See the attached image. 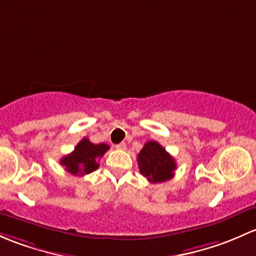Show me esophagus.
I'll return each mask as SVG.
<instances>
[{
  "instance_id": "34e87169",
  "label": "esophagus",
  "mask_w": 256,
  "mask_h": 256,
  "mask_svg": "<svg viewBox=\"0 0 256 256\" xmlns=\"http://www.w3.org/2000/svg\"><path fill=\"white\" fill-rule=\"evenodd\" d=\"M116 149L126 150V149H127V146H126V143H120V144H117V146H116Z\"/></svg>"
}]
</instances>
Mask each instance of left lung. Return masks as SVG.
<instances>
[{"mask_svg":"<svg viewBox=\"0 0 256 256\" xmlns=\"http://www.w3.org/2000/svg\"><path fill=\"white\" fill-rule=\"evenodd\" d=\"M139 171L152 184L164 182L174 176L175 159L158 142L150 140L144 144L138 154Z\"/></svg>","mask_w":256,"mask_h":256,"instance_id":"8db88e82","label":"left lung"}]
</instances>
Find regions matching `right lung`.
Wrapping results in <instances>:
<instances>
[{
    "label": "right lung",
    "mask_w": 256,
    "mask_h": 256,
    "mask_svg": "<svg viewBox=\"0 0 256 256\" xmlns=\"http://www.w3.org/2000/svg\"><path fill=\"white\" fill-rule=\"evenodd\" d=\"M108 149L110 146L107 144H94L88 138H84L82 140L78 142L72 152L62 158L60 164L72 175L82 176L91 174L92 171L98 168L100 164L97 162Z\"/></svg>",
    "instance_id": "1"
}]
</instances>
